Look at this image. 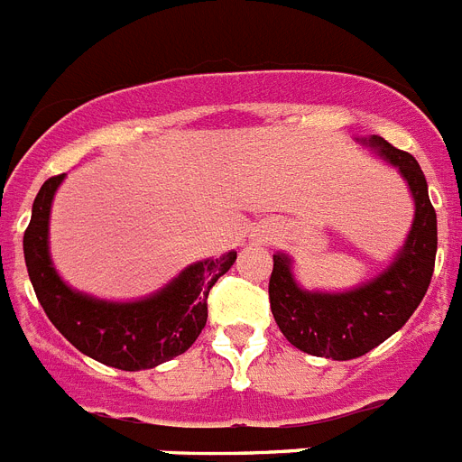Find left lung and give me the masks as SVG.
<instances>
[{
  "label": "left lung",
  "mask_w": 462,
  "mask_h": 462,
  "mask_svg": "<svg viewBox=\"0 0 462 462\" xmlns=\"http://www.w3.org/2000/svg\"><path fill=\"white\" fill-rule=\"evenodd\" d=\"M360 142L407 180L416 212L411 231L388 269L348 291L303 290L291 273V259L275 252L269 280L273 318L294 348L315 357L353 360L383 344L419 309L435 271L437 215L419 161L378 135Z\"/></svg>",
  "instance_id": "8db88e82"
}]
</instances>
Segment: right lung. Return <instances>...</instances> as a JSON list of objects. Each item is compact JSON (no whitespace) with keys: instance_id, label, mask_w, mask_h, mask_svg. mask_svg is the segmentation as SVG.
<instances>
[{"instance_id":"add662e5","label":"right lung","mask_w":462,"mask_h":462,"mask_svg":"<svg viewBox=\"0 0 462 462\" xmlns=\"http://www.w3.org/2000/svg\"><path fill=\"white\" fill-rule=\"evenodd\" d=\"M62 180L65 175H55L42 184L23 236L27 273L55 329L84 355L124 372L152 369L191 348L208 322V294L234 266L236 252L191 263L140 301H102L81 294L62 282L49 254L51 203Z\"/></svg>"}]
</instances>
